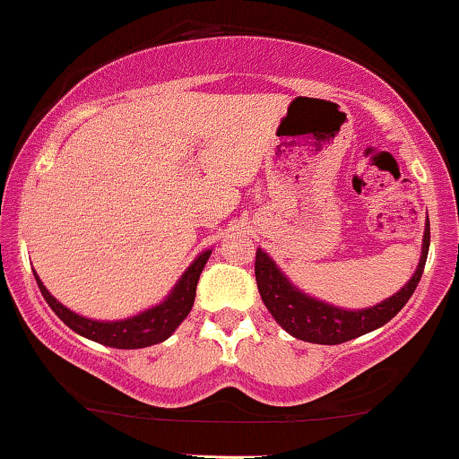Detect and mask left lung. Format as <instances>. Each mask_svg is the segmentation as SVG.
<instances>
[{
	"label": "left lung",
	"mask_w": 459,
	"mask_h": 459,
	"mask_svg": "<svg viewBox=\"0 0 459 459\" xmlns=\"http://www.w3.org/2000/svg\"><path fill=\"white\" fill-rule=\"evenodd\" d=\"M428 250L429 220L423 237V255H420V263L416 267L412 281L405 284L399 293L384 299L382 304L365 310H343L304 296L282 276V272L273 265V261L263 250H256V287H259V293L267 310L289 334H293L299 341H308V343L339 345L380 328V325L391 321L405 307V302L412 298L420 276H423Z\"/></svg>",
	"instance_id": "left-lung-1"
}]
</instances>
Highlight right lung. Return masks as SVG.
I'll return each instance as SVG.
<instances>
[{
	"mask_svg": "<svg viewBox=\"0 0 459 459\" xmlns=\"http://www.w3.org/2000/svg\"><path fill=\"white\" fill-rule=\"evenodd\" d=\"M209 255H212L209 250L203 252V255L187 267V272L183 273L181 281L177 282L175 291L168 296L166 302H161L160 307L149 308L144 310V313L135 315V317L123 321H92L82 317V315H75L73 310L62 307V304L47 291L39 276H36V282H39L40 293H43V298L47 299L51 310L65 321L68 328L75 330L77 334L97 341V343L101 345L118 347V350H138V347H149L166 341L168 336L178 328V324L187 317L189 310L194 307V298H196V284L200 272H203Z\"/></svg>",
	"mask_w": 459,
	"mask_h": 459,
	"instance_id": "1",
	"label": "right lung"
}]
</instances>
